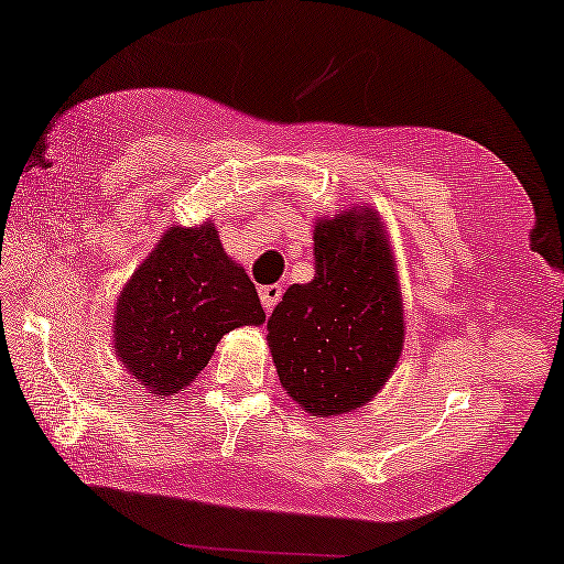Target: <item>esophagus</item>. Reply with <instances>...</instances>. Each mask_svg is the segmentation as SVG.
Segmentation results:
<instances>
[{
    "label": "esophagus",
    "instance_id": "1",
    "mask_svg": "<svg viewBox=\"0 0 564 564\" xmlns=\"http://www.w3.org/2000/svg\"><path fill=\"white\" fill-rule=\"evenodd\" d=\"M282 297V284H264V288H259V302H262V307L270 312L276 302Z\"/></svg>",
    "mask_w": 564,
    "mask_h": 564
}]
</instances>
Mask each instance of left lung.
Listing matches in <instances>:
<instances>
[{"label":"left lung","mask_w":564,"mask_h":564,"mask_svg":"<svg viewBox=\"0 0 564 564\" xmlns=\"http://www.w3.org/2000/svg\"><path fill=\"white\" fill-rule=\"evenodd\" d=\"M315 280L292 284L267 319L276 376L317 419L366 405L403 350V302L378 212L348 209L315 227Z\"/></svg>","instance_id":"obj_1"}]
</instances>
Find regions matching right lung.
<instances>
[{
	"label": "right lung",
	"instance_id": "right-lung-1",
	"mask_svg": "<svg viewBox=\"0 0 564 564\" xmlns=\"http://www.w3.org/2000/svg\"><path fill=\"white\" fill-rule=\"evenodd\" d=\"M264 317L212 221L171 227L116 302V355L151 393L173 395L206 368L224 335Z\"/></svg>",
	"mask_w": 564,
	"mask_h": 564
}]
</instances>
